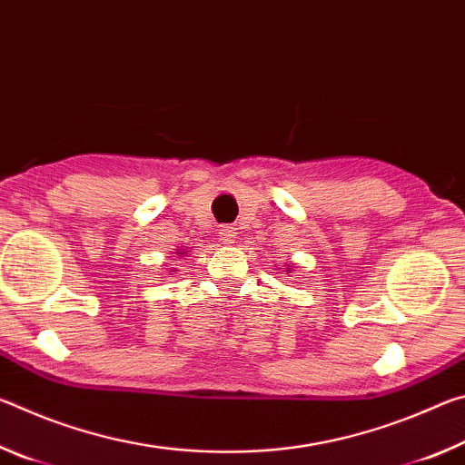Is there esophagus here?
Here are the masks:
<instances>
[{
  "label": "esophagus",
  "mask_w": 465,
  "mask_h": 465,
  "mask_svg": "<svg viewBox=\"0 0 465 465\" xmlns=\"http://www.w3.org/2000/svg\"><path fill=\"white\" fill-rule=\"evenodd\" d=\"M235 233H238V230H235L233 225H222V230H219V240L223 243H233Z\"/></svg>",
  "instance_id": "obj_1"
}]
</instances>
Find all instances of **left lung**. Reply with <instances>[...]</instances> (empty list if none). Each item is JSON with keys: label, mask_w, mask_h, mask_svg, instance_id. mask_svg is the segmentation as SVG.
<instances>
[{"label": "left lung", "mask_w": 465, "mask_h": 465, "mask_svg": "<svg viewBox=\"0 0 465 465\" xmlns=\"http://www.w3.org/2000/svg\"><path fill=\"white\" fill-rule=\"evenodd\" d=\"M287 272H291V271H287Z\"/></svg>", "instance_id": "obj_1"}]
</instances>
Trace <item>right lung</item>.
I'll use <instances>...</instances> for the list:
<instances>
[{
  "instance_id": "right-lung-1",
  "label": "right lung",
  "mask_w": 465,
  "mask_h": 465,
  "mask_svg": "<svg viewBox=\"0 0 465 465\" xmlns=\"http://www.w3.org/2000/svg\"><path fill=\"white\" fill-rule=\"evenodd\" d=\"M176 254H183V252H176Z\"/></svg>"
}]
</instances>
